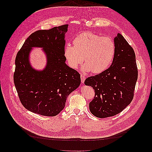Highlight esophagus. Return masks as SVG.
Here are the masks:
<instances>
[{"instance_id": "34e87169", "label": "esophagus", "mask_w": 152, "mask_h": 152, "mask_svg": "<svg viewBox=\"0 0 152 152\" xmlns=\"http://www.w3.org/2000/svg\"><path fill=\"white\" fill-rule=\"evenodd\" d=\"M80 78H81V82H82V83H83L84 82H85V78H85V76L84 75H83V74H81Z\"/></svg>"}]
</instances>
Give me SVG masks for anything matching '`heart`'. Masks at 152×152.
I'll return each mask as SVG.
<instances>
[{"instance_id": "obj_1", "label": "heart", "mask_w": 152, "mask_h": 152, "mask_svg": "<svg viewBox=\"0 0 152 152\" xmlns=\"http://www.w3.org/2000/svg\"><path fill=\"white\" fill-rule=\"evenodd\" d=\"M73 44L67 45L64 49L68 64L73 69H77L84 59L83 72L100 74L108 69L114 60L115 45L110 37L84 32L74 38Z\"/></svg>"}]
</instances>
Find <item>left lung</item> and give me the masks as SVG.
<instances>
[{
	"label": "left lung",
	"mask_w": 152,
	"mask_h": 152,
	"mask_svg": "<svg viewBox=\"0 0 152 152\" xmlns=\"http://www.w3.org/2000/svg\"><path fill=\"white\" fill-rule=\"evenodd\" d=\"M114 41L115 54L111 66L85 81L86 85L95 90L89 107L91 114L99 118L116 115L131 103L138 77L133 48L120 33Z\"/></svg>",
	"instance_id": "left-lung-1"
}]
</instances>
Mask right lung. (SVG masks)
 <instances>
[{"label": "right lung", "instance_id": "obj_1", "mask_svg": "<svg viewBox=\"0 0 152 152\" xmlns=\"http://www.w3.org/2000/svg\"><path fill=\"white\" fill-rule=\"evenodd\" d=\"M68 25L38 30L29 37L15 59L13 80L20 102L26 110L46 116H55L65 107L66 99L80 85V75L66 64L65 34ZM33 47H41L47 64L42 71L31 66Z\"/></svg>", "mask_w": 152, "mask_h": 152}]
</instances>
